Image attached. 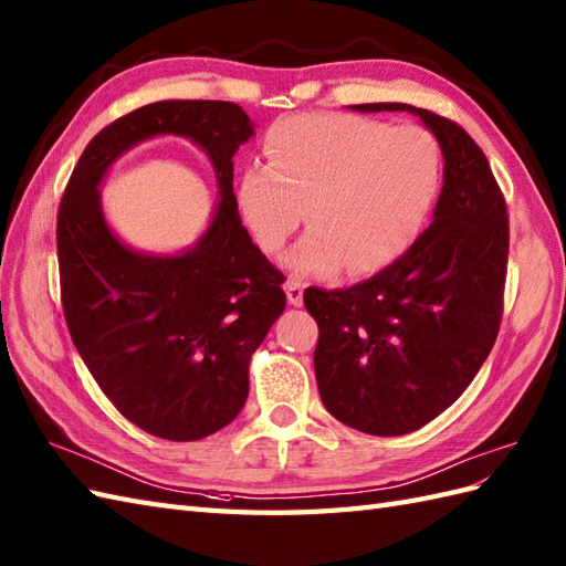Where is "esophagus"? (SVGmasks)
I'll return each instance as SVG.
<instances>
[{"label":"esophagus","mask_w":566,"mask_h":566,"mask_svg":"<svg viewBox=\"0 0 566 566\" xmlns=\"http://www.w3.org/2000/svg\"><path fill=\"white\" fill-rule=\"evenodd\" d=\"M284 289H286L289 304H292V306H301V304H304V284H301L298 280H289Z\"/></svg>","instance_id":"esophagus-1"}]
</instances>
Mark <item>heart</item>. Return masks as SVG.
Wrapping results in <instances>:
<instances>
[{
  "mask_svg": "<svg viewBox=\"0 0 566 566\" xmlns=\"http://www.w3.org/2000/svg\"><path fill=\"white\" fill-rule=\"evenodd\" d=\"M268 166H248L235 207L260 251L277 253L308 221L284 258L292 274L331 280L343 270L376 274L422 235L441 188V147L419 125L352 113L280 117L265 137Z\"/></svg>",
  "mask_w": 566,
  "mask_h": 566,
  "instance_id": "1",
  "label": "heart"
}]
</instances>
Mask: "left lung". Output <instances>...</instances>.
I'll list each match as a JSON object with an SVG mask.
<instances>
[{
    "mask_svg": "<svg viewBox=\"0 0 566 566\" xmlns=\"http://www.w3.org/2000/svg\"><path fill=\"white\" fill-rule=\"evenodd\" d=\"M437 135L443 188L433 221L396 265L349 289L308 286L318 323L313 364L325 410L374 437L429 424L463 396L490 357L504 313L509 212L488 156L465 129L407 103Z\"/></svg>",
    "mask_w": 566,
    "mask_h": 566,
    "instance_id": "obj_1",
    "label": "left lung"
}]
</instances>
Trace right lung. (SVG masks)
Returning <instances> with one entry per match:
<instances>
[{
    "label": "right lung",
    "mask_w": 566,
    "mask_h": 566,
    "mask_svg": "<svg viewBox=\"0 0 566 566\" xmlns=\"http://www.w3.org/2000/svg\"><path fill=\"white\" fill-rule=\"evenodd\" d=\"M154 134L208 151L222 202L192 252L139 256L104 227L97 182L117 155ZM253 135L229 101H159L117 117L86 144L57 209L60 296L72 343L103 396L151 437L197 441L233 422L248 366L286 306L284 274L239 217L231 156Z\"/></svg>",
    "instance_id": "1"
}]
</instances>
